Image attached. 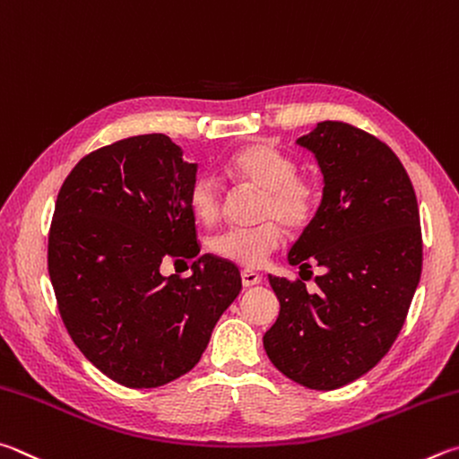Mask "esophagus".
Listing matches in <instances>:
<instances>
[{
	"mask_svg": "<svg viewBox=\"0 0 459 459\" xmlns=\"http://www.w3.org/2000/svg\"><path fill=\"white\" fill-rule=\"evenodd\" d=\"M242 282L246 288H252V286H258L262 282V276L258 272H252V270H244L242 272Z\"/></svg>",
	"mask_w": 459,
	"mask_h": 459,
	"instance_id": "obj_1",
	"label": "esophagus"
}]
</instances>
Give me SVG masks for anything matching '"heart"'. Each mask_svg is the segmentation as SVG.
<instances>
[{
    "label": "heart",
    "mask_w": 459,
    "mask_h": 459,
    "mask_svg": "<svg viewBox=\"0 0 459 459\" xmlns=\"http://www.w3.org/2000/svg\"><path fill=\"white\" fill-rule=\"evenodd\" d=\"M231 179L250 183L266 193L258 228H230L212 239V250L223 260L246 268H260L284 244V228L299 231L312 221L318 201V185L299 177V165L266 143H252L238 149L225 163ZM191 213L201 223H213L221 213V187L213 175L199 173L187 189Z\"/></svg>",
    "instance_id": "b5f03b06"
}]
</instances>
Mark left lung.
<instances>
[{"mask_svg": "<svg viewBox=\"0 0 459 459\" xmlns=\"http://www.w3.org/2000/svg\"><path fill=\"white\" fill-rule=\"evenodd\" d=\"M296 143L316 157L325 187L288 262L326 272L315 294L268 276L280 315L264 349L288 379L331 391L371 371L405 323L421 276L420 209L405 167L377 136L325 120Z\"/></svg>", "mask_w": 459, "mask_h": 459, "instance_id": "left-lung-1", "label": "left lung"}]
</instances>
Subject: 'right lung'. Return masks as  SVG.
<instances>
[{
    "mask_svg": "<svg viewBox=\"0 0 459 459\" xmlns=\"http://www.w3.org/2000/svg\"><path fill=\"white\" fill-rule=\"evenodd\" d=\"M195 175L167 134L128 136L80 159L56 199L48 272L64 326L125 387L189 373L242 290L236 264L197 255L187 204ZM165 259H192V276L165 279Z\"/></svg>",
    "mask_w": 459,
    "mask_h": 459,
    "instance_id": "right-lung-1",
    "label": "right lung"
}]
</instances>
